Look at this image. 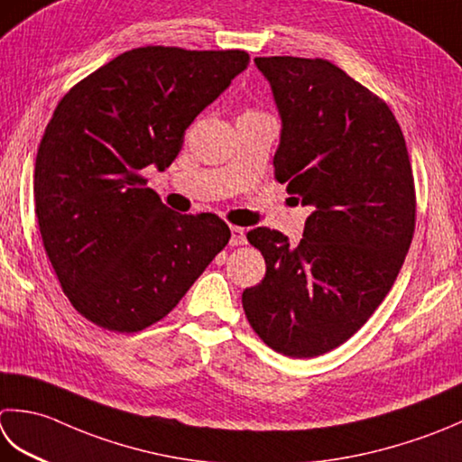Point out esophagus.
<instances>
[{"label":"esophagus","mask_w":462,"mask_h":462,"mask_svg":"<svg viewBox=\"0 0 462 462\" xmlns=\"http://www.w3.org/2000/svg\"><path fill=\"white\" fill-rule=\"evenodd\" d=\"M230 244L232 246H244L246 244V230L242 226H230Z\"/></svg>","instance_id":"1"}]
</instances>
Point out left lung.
Wrapping results in <instances>:
<instances>
[{"label":"left lung","mask_w":462,"mask_h":462,"mask_svg":"<svg viewBox=\"0 0 462 462\" xmlns=\"http://www.w3.org/2000/svg\"><path fill=\"white\" fill-rule=\"evenodd\" d=\"M282 122L274 176L310 208L298 246L246 234L266 276L242 292L250 327L280 355L346 342L391 291L414 232V180L401 125L381 97L328 60L256 58Z\"/></svg>","instance_id":"8db88e82"}]
</instances>
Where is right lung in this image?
Listing matches in <instances>:
<instances>
[{
  "label": "right lung",
  "instance_id": "add662e5",
  "mask_svg": "<svg viewBox=\"0 0 462 462\" xmlns=\"http://www.w3.org/2000/svg\"><path fill=\"white\" fill-rule=\"evenodd\" d=\"M248 61L240 50L148 45L61 97L35 158V216L61 291L89 322L148 328L228 244V224L170 210L142 170L176 160L188 125Z\"/></svg>",
  "mask_w": 462,
  "mask_h": 462
}]
</instances>
